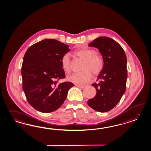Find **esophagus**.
Instances as JSON below:
<instances>
[{"mask_svg":"<svg viewBox=\"0 0 151 151\" xmlns=\"http://www.w3.org/2000/svg\"><path fill=\"white\" fill-rule=\"evenodd\" d=\"M76 86L78 87L81 88H84L86 87V86H84V85H80V84H76Z\"/></svg>","mask_w":151,"mask_h":151,"instance_id":"1","label":"esophagus"}]
</instances>
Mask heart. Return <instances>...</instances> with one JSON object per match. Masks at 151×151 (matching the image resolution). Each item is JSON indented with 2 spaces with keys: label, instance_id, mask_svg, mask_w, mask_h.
I'll return each mask as SVG.
<instances>
[{
  "label": "heart",
  "instance_id": "1",
  "mask_svg": "<svg viewBox=\"0 0 151 151\" xmlns=\"http://www.w3.org/2000/svg\"><path fill=\"white\" fill-rule=\"evenodd\" d=\"M74 54L85 60L83 71L71 74L67 77V80L77 84L87 83L92 77L91 71L95 75L100 74L104 68V62L97 55V52L89 48H82L74 51ZM62 67L66 73H69L72 69V63L69 55L65 54L61 58Z\"/></svg>",
  "mask_w": 151,
  "mask_h": 151
}]
</instances>
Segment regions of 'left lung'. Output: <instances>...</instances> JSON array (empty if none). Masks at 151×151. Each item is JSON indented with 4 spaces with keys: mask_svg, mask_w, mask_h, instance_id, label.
<instances>
[{
    "mask_svg": "<svg viewBox=\"0 0 151 151\" xmlns=\"http://www.w3.org/2000/svg\"><path fill=\"white\" fill-rule=\"evenodd\" d=\"M88 45L100 51L104 68L97 76L99 83L92 84L97 93L88 101V104L95 111L107 112L116 106L125 93L127 57L120 45L109 37H99Z\"/></svg>",
    "mask_w": 151,
    "mask_h": 151,
    "instance_id": "obj_1",
    "label": "left lung"
}]
</instances>
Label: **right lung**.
<instances>
[{"instance_id": "obj_1", "label": "right lung", "mask_w": 151, "mask_h": 151, "mask_svg": "<svg viewBox=\"0 0 151 151\" xmlns=\"http://www.w3.org/2000/svg\"><path fill=\"white\" fill-rule=\"evenodd\" d=\"M70 51L69 45L54 39H45L31 46L22 67L23 89L29 104L42 113L57 110L74 84L57 80L65 76L61 58Z\"/></svg>"}]
</instances>
